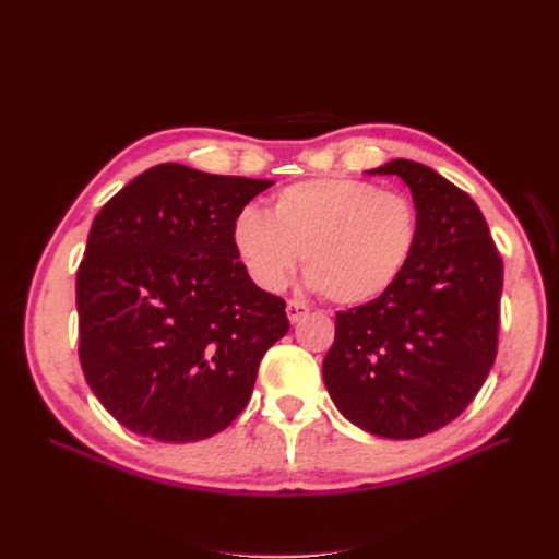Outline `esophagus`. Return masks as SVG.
<instances>
[{
    "mask_svg": "<svg viewBox=\"0 0 559 559\" xmlns=\"http://www.w3.org/2000/svg\"><path fill=\"white\" fill-rule=\"evenodd\" d=\"M308 312H310V308L306 306V302H300V300L286 302V317H289L292 324H296V321H300Z\"/></svg>",
    "mask_w": 559,
    "mask_h": 559,
    "instance_id": "obj_1",
    "label": "esophagus"
}]
</instances>
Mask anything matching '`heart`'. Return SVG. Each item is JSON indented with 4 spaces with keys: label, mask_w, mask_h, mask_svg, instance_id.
Instances as JSON below:
<instances>
[{
    "label": "heart",
    "mask_w": 559,
    "mask_h": 559,
    "mask_svg": "<svg viewBox=\"0 0 559 559\" xmlns=\"http://www.w3.org/2000/svg\"><path fill=\"white\" fill-rule=\"evenodd\" d=\"M230 240L263 292L284 289L302 253L310 289L337 306H364L411 265L419 214L408 195L373 181L319 177L286 186L270 202V216L245 207Z\"/></svg>",
    "instance_id": "heart-1"
}]
</instances>
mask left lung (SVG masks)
Returning <instances> with one entry per match:
<instances>
[{
	"instance_id": "8db88e82",
	"label": "left lung",
	"mask_w": 559,
	"mask_h": 559,
	"mask_svg": "<svg viewBox=\"0 0 559 559\" xmlns=\"http://www.w3.org/2000/svg\"><path fill=\"white\" fill-rule=\"evenodd\" d=\"M419 242L405 273L366 306L337 312L324 382L359 429L408 441L460 417L497 357L503 265L483 212L431 167L396 158Z\"/></svg>"
}]
</instances>
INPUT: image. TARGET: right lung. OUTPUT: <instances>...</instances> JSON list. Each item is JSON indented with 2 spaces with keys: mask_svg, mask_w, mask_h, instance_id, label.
<instances>
[{
  "mask_svg": "<svg viewBox=\"0 0 559 559\" xmlns=\"http://www.w3.org/2000/svg\"><path fill=\"white\" fill-rule=\"evenodd\" d=\"M273 183L163 163L93 218L76 273L79 359L126 429L195 443L242 413L289 319L247 275L230 228Z\"/></svg>",
  "mask_w": 559,
  "mask_h": 559,
  "instance_id": "obj_1",
  "label": "right lung"
}]
</instances>
